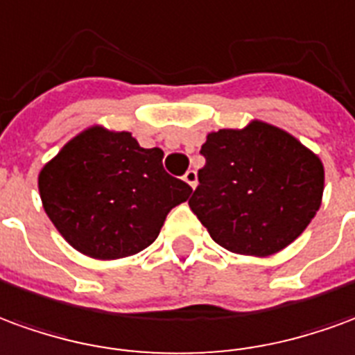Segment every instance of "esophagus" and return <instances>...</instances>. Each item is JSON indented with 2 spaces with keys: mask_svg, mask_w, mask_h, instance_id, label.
<instances>
[{
  "mask_svg": "<svg viewBox=\"0 0 355 355\" xmlns=\"http://www.w3.org/2000/svg\"><path fill=\"white\" fill-rule=\"evenodd\" d=\"M183 180L189 183L193 189L197 187V172H195V170H187V172H185V175H183Z\"/></svg>",
  "mask_w": 355,
  "mask_h": 355,
  "instance_id": "1",
  "label": "esophagus"
}]
</instances>
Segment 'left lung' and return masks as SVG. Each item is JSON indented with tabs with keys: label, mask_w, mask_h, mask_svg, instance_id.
<instances>
[{
	"label": "left lung",
	"mask_w": 355,
	"mask_h": 355,
	"mask_svg": "<svg viewBox=\"0 0 355 355\" xmlns=\"http://www.w3.org/2000/svg\"><path fill=\"white\" fill-rule=\"evenodd\" d=\"M189 206L210 237L237 254L270 256L298 237L321 205L323 164L279 128L252 122L210 133Z\"/></svg>",
	"instance_id": "left-lung-1"
}]
</instances>
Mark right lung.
<instances>
[{
  "label": "right lung",
  "mask_w": 355,
  "mask_h": 355,
  "mask_svg": "<svg viewBox=\"0 0 355 355\" xmlns=\"http://www.w3.org/2000/svg\"><path fill=\"white\" fill-rule=\"evenodd\" d=\"M164 153L128 132L92 128L67 143L40 173L53 225L80 252L114 260L155 243L173 206L193 193L166 172Z\"/></svg>",
  "instance_id": "add662e5"
}]
</instances>
